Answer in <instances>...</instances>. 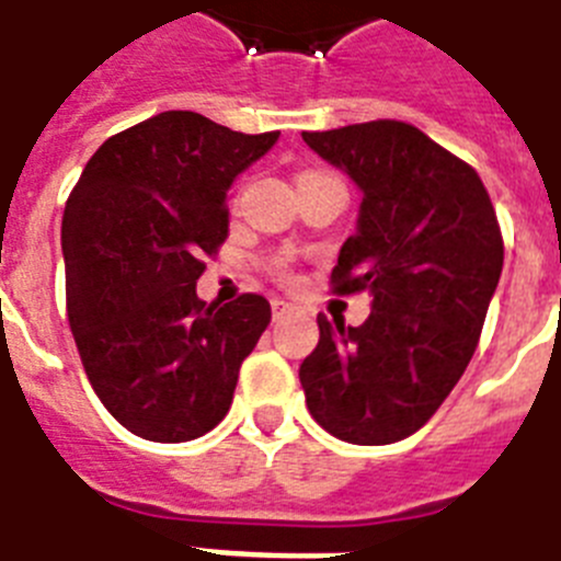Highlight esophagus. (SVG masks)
Segmentation results:
<instances>
[{
    "label": "esophagus",
    "instance_id": "1",
    "mask_svg": "<svg viewBox=\"0 0 561 561\" xmlns=\"http://www.w3.org/2000/svg\"><path fill=\"white\" fill-rule=\"evenodd\" d=\"M271 308H273V320H282V317H285V313L294 311V305L285 302V299H273Z\"/></svg>",
    "mask_w": 561,
    "mask_h": 561
}]
</instances>
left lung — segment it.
<instances>
[{
    "mask_svg": "<svg viewBox=\"0 0 561 561\" xmlns=\"http://www.w3.org/2000/svg\"><path fill=\"white\" fill-rule=\"evenodd\" d=\"M363 195L357 230L331 271L334 290H368L357 328L320 322L299 366L313 421L348 444L409 438L461 380L504 265L481 178L400 121L302 131Z\"/></svg>",
    "mask_w": 561,
    "mask_h": 561,
    "instance_id": "1",
    "label": "left lung"
}]
</instances>
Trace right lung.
Instances as JSON below:
<instances>
[{"label":"right lung","mask_w":561,"mask_h":561,"mask_svg":"<svg viewBox=\"0 0 561 561\" xmlns=\"http://www.w3.org/2000/svg\"><path fill=\"white\" fill-rule=\"evenodd\" d=\"M276 140L161 112L108 138L68 195L71 334L91 389L138 438H202L233 403L271 302L244 294L204 308L195 282L227 239V190Z\"/></svg>","instance_id":"1"}]
</instances>
